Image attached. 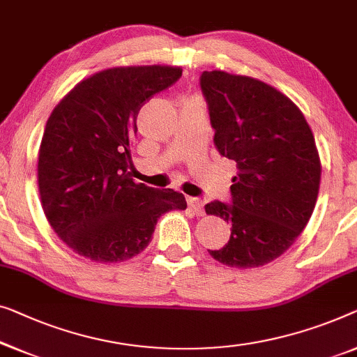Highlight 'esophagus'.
Instances as JSON below:
<instances>
[{"mask_svg": "<svg viewBox=\"0 0 357 357\" xmlns=\"http://www.w3.org/2000/svg\"><path fill=\"white\" fill-rule=\"evenodd\" d=\"M188 208L191 209V213L203 217L204 215V209H203V203L198 198H188Z\"/></svg>", "mask_w": 357, "mask_h": 357, "instance_id": "34e87169", "label": "esophagus"}]
</instances>
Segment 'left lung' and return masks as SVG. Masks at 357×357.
Masks as SVG:
<instances>
[{
    "label": "left lung",
    "mask_w": 357,
    "mask_h": 357,
    "mask_svg": "<svg viewBox=\"0 0 357 357\" xmlns=\"http://www.w3.org/2000/svg\"><path fill=\"white\" fill-rule=\"evenodd\" d=\"M201 90L215 148L236 166L231 204H206V214L231 225L229 243L209 255L236 268L266 266L296 241L316 208L322 166L312 130L290 98L252 77L203 72Z\"/></svg>",
    "instance_id": "1"
}]
</instances>
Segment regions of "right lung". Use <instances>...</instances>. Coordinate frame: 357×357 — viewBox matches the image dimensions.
Listing matches in <instances>:
<instances>
[{
  "instance_id": "obj_1",
  "label": "right lung",
  "mask_w": 357,
  "mask_h": 357,
  "mask_svg": "<svg viewBox=\"0 0 357 357\" xmlns=\"http://www.w3.org/2000/svg\"><path fill=\"white\" fill-rule=\"evenodd\" d=\"M182 69L127 66L96 72L58 102L38 151V191L51 229L95 262L132 259L151 241L158 219L187 209L172 188L135 183L128 174L137 116Z\"/></svg>"
}]
</instances>
